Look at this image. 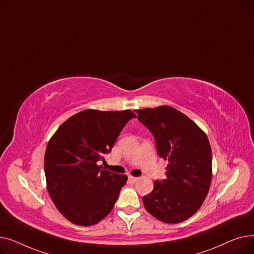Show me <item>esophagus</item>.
<instances>
[{
  "instance_id": "1",
  "label": "esophagus",
  "mask_w": 254,
  "mask_h": 254,
  "mask_svg": "<svg viewBox=\"0 0 254 254\" xmlns=\"http://www.w3.org/2000/svg\"><path fill=\"white\" fill-rule=\"evenodd\" d=\"M128 180L130 182H132V183H135V182H137L139 180V178L138 177H134V176H128Z\"/></svg>"
}]
</instances>
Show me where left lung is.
<instances>
[{"mask_svg":"<svg viewBox=\"0 0 254 254\" xmlns=\"http://www.w3.org/2000/svg\"><path fill=\"white\" fill-rule=\"evenodd\" d=\"M138 120L154 137L157 154L169 164L166 179L154 181L142 197L145 209L166 223H179L202 206L212 179V150L205 132L170 106L137 110Z\"/></svg>","mask_w":254,"mask_h":254,"instance_id":"obj_1","label":"left lung"}]
</instances>
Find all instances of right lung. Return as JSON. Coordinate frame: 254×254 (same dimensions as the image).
Returning a JSON list of instances; mask_svg holds the SVG:
<instances>
[{
	"instance_id": "add662e5",
	"label": "right lung",
	"mask_w": 254,
	"mask_h": 254,
	"mask_svg": "<svg viewBox=\"0 0 254 254\" xmlns=\"http://www.w3.org/2000/svg\"><path fill=\"white\" fill-rule=\"evenodd\" d=\"M136 114L129 110L79 112L48 142L44 170L49 195L71 222L88 226L109 214L127 177L99 166Z\"/></svg>"
}]
</instances>
